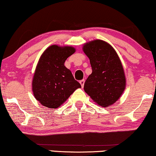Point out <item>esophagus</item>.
Wrapping results in <instances>:
<instances>
[{"mask_svg": "<svg viewBox=\"0 0 156 156\" xmlns=\"http://www.w3.org/2000/svg\"><path fill=\"white\" fill-rule=\"evenodd\" d=\"M80 85H81V86H82V87H83V86H84V84H85V80H84V79H83V80H80Z\"/></svg>", "mask_w": 156, "mask_h": 156, "instance_id": "obj_1", "label": "esophagus"}]
</instances>
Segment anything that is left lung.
Here are the masks:
<instances>
[{"mask_svg": "<svg viewBox=\"0 0 156 156\" xmlns=\"http://www.w3.org/2000/svg\"><path fill=\"white\" fill-rule=\"evenodd\" d=\"M83 50L90 59L92 72L86 80L84 90L99 106L114 104L124 92L126 79L120 58L106 42L94 40Z\"/></svg>", "mask_w": 156, "mask_h": 156, "instance_id": "left-lung-1", "label": "left lung"}]
</instances>
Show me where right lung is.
I'll return each mask as SVG.
<instances>
[{"instance_id": "1", "label": "right lung", "mask_w": 156, "mask_h": 156, "mask_svg": "<svg viewBox=\"0 0 156 156\" xmlns=\"http://www.w3.org/2000/svg\"><path fill=\"white\" fill-rule=\"evenodd\" d=\"M70 46L53 45L43 53L35 71L32 90L42 105L50 108L59 107L81 85L71 71L64 66L67 58L75 52Z\"/></svg>"}]
</instances>
